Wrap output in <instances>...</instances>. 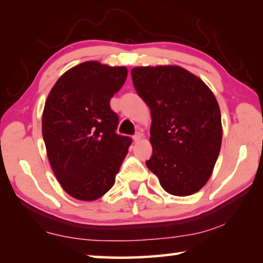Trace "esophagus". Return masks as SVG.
Wrapping results in <instances>:
<instances>
[{
	"instance_id": "34e87169",
	"label": "esophagus",
	"mask_w": 263,
	"mask_h": 263,
	"mask_svg": "<svg viewBox=\"0 0 263 263\" xmlns=\"http://www.w3.org/2000/svg\"><path fill=\"white\" fill-rule=\"evenodd\" d=\"M141 139V133L140 132H138V133H136L135 136H133V141L135 142H138Z\"/></svg>"
}]
</instances>
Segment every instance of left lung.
<instances>
[{
    "instance_id": "1",
    "label": "left lung",
    "mask_w": 263,
    "mask_h": 263,
    "mask_svg": "<svg viewBox=\"0 0 263 263\" xmlns=\"http://www.w3.org/2000/svg\"><path fill=\"white\" fill-rule=\"evenodd\" d=\"M133 86L152 116L153 153L146 166L174 196L201 190L220 152V109L201 79L180 66L136 67Z\"/></svg>"
}]
</instances>
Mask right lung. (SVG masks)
<instances>
[{
	"mask_svg": "<svg viewBox=\"0 0 263 263\" xmlns=\"http://www.w3.org/2000/svg\"><path fill=\"white\" fill-rule=\"evenodd\" d=\"M126 67L86 61L58 79L43 111L48 161L62 189L95 201L111 189L131 138L116 133L118 116L110 100L123 87Z\"/></svg>",
	"mask_w": 263,
	"mask_h": 263,
	"instance_id": "obj_1",
	"label": "right lung"
}]
</instances>
